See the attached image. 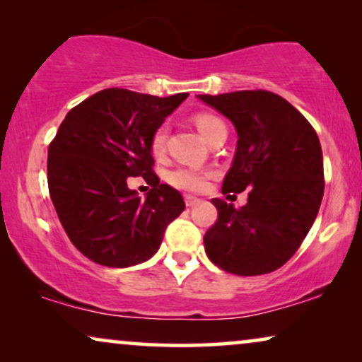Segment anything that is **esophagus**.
Listing matches in <instances>:
<instances>
[{
	"mask_svg": "<svg viewBox=\"0 0 362 362\" xmlns=\"http://www.w3.org/2000/svg\"><path fill=\"white\" fill-rule=\"evenodd\" d=\"M185 202H186L187 207H192V206L199 204V199H197V197H194V196H185Z\"/></svg>",
	"mask_w": 362,
	"mask_h": 362,
	"instance_id": "obj_1",
	"label": "esophagus"
}]
</instances>
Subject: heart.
Returning a JSON list of instances; mask_svg holds the SVG:
<instances>
[{
  "label": "heart",
  "instance_id": "b5f03b06",
  "mask_svg": "<svg viewBox=\"0 0 362 362\" xmlns=\"http://www.w3.org/2000/svg\"><path fill=\"white\" fill-rule=\"evenodd\" d=\"M194 125L206 140H209L217 130L226 128L224 122L219 117L212 115V113H197V115H194ZM168 133H170L168 123H160L153 130L150 136V151L155 158L165 156ZM212 176H214V173L209 170H201V168L196 166H177L168 173L166 180L176 189L186 192H201L206 189L207 182H209Z\"/></svg>",
  "mask_w": 362,
  "mask_h": 362
}]
</instances>
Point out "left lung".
Masks as SVG:
<instances>
[{"label":"left lung","mask_w":362,"mask_h":362,"mask_svg":"<svg viewBox=\"0 0 362 362\" xmlns=\"http://www.w3.org/2000/svg\"><path fill=\"white\" fill-rule=\"evenodd\" d=\"M234 123L237 150L222 192L249 189L235 209L212 199L217 221L206 254L227 274H270L286 264L313 226L325 191L323 153L315 128L284 97L269 90L199 95Z\"/></svg>","instance_id":"obj_1"}]
</instances>
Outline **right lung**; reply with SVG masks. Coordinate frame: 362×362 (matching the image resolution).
<instances>
[{
  "label": "right lung",
  "instance_id": "add662e5",
  "mask_svg": "<svg viewBox=\"0 0 362 362\" xmlns=\"http://www.w3.org/2000/svg\"><path fill=\"white\" fill-rule=\"evenodd\" d=\"M187 93L145 95L105 88L67 113L49 143L47 185L74 245L105 267H132L156 254L182 196L153 170L150 136ZM141 175L152 189L141 200L126 185Z\"/></svg>",
  "mask_w": 362,
  "mask_h": 362
}]
</instances>
